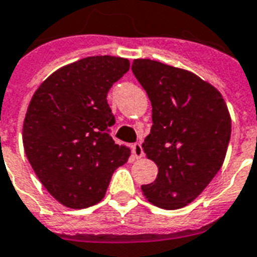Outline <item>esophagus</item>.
Masks as SVG:
<instances>
[{
	"instance_id": "obj_1",
	"label": "esophagus",
	"mask_w": 257,
	"mask_h": 257,
	"mask_svg": "<svg viewBox=\"0 0 257 257\" xmlns=\"http://www.w3.org/2000/svg\"><path fill=\"white\" fill-rule=\"evenodd\" d=\"M132 153H134L135 158H138V160L145 156V153H143V149H142L140 143H136V145L132 146Z\"/></svg>"
}]
</instances>
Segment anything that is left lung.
<instances>
[{"label":"left lung","mask_w":257,"mask_h":257,"mask_svg":"<svg viewBox=\"0 0 257 257\" xmlns=\"http://www.w3.org/2000/svg\"><path fill=\"white\" fill-rule=\"evenodd\" d=\"M132 71L149 95L153 126L142 145L158 167L142 186L150 204L180 209L202 193L226 158L231 117L213 85L184 68L135 59Z\"/></svg>","instance_id":"1"}]
</instances>
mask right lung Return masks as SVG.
I'll use <instances>...</instances> for the list:
<instances>
[{
	"instance_id": "right-lung-1",
	"label": "right lung",
	"mask_w": 257,
	"mask_h": 257,
	"mask_svg": "<svg viewBox=\"0 0 257 257\" xmlns=\"http://www.w3.org/2000/svg\"><path fill=\"white\" fill-rule=\"evenodd\" d=\"M129 60L90 56L66 64L42 82L23 121V147L42 186L58 202L84 209L100 202L129 149L108 134L107 93Z\"/></svg>"
}]
</instances>
